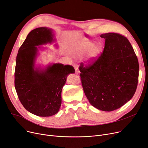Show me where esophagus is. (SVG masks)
<instances>
[{"label":"esophagus","instance_id":"obj_1","mask_svg":"<svg viewBox=\"0 0 148 148\" xmlns=\"http://www.w3.org/2000/svg\"><path fill=\"white\" fill-rule=\"evenodd\" d=\"M73 67L75 68V73L76 74H78L79 73V70H78V67L77 66L76 64H74L73 65Z\"/></svg>","mask_w":148,"mask_h":148}]
</instances>
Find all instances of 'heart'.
I'll use <instances>...</instances> for the list:
<instances>
[{
	"instance_id": "heart-1",
	"label": "heart",
	"mask_w": 148,
	"mask_h": 148,
	"mask_svg": "<svg viewBox=\"0 0 148 148\" xmlns=\"http://www.w3.org/2000/svg\"><path fill=\"white\" fill-rule=\"evenodd\" d=\"M90 51V58L95 60L101 52V46L99 44H95L89 40H84L77 45L73 49V53L81 56Z\"/></svg>"
}]
</instances>
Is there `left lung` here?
<instances>
[{
  "label": "left lung",
  "mask_w": 148,
  "mask_h": 148,
  "mask_svg": "<svg viewBox=\"0 0 148 148\" xmlns=\"http://www.w3.org/2000/svg\"><path fill=\"white\" fill-rule=\"evenodd\" d=\"M105 39L101 55L92 64L79 66L82 88L91 105L112 111L121 108L134 95L139 65L126 37L117 33L101 35Z\"/></svg>",
  "instance_id": "left-lung-1"
}]
</instances>
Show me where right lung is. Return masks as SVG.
Wrapping results in <instances>:
<instances>
[{
	"instance_id": "1",
	"label": "right lung",
	"mask_w": 148,
	"mask_h": 148,
	"mask_svg": "<svg viewBox=\"0 0 148 148\" xmlns=\"http://www.w3.org/2000/svg\"><path fill=\"white\" fill-rule=\"evenodd\" d=\"M52 30L46 27L31 31L20 46L16 58L14 85L18 99L32 114L49 117L61 105V91L67 76L74 73L70 65L53 63L45 69L35 68L38 46L53 41Z\"/></svg>"
}]
</instances>
